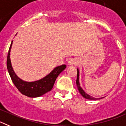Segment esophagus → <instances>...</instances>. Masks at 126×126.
Listing matches in <instances>:
<instances>
[{
    "label": "esophagus",
    "instance_id": "34e87169",
    "mask_svg": "<svg viewBox=\"0 0 126 126\" xmlns=\"http://www.w3.org/2000/svg\"><path fill=\"white\" fill-rule=\"evenodd\" d=\"M77 63H78L77 60L75 59V58H72V59H71L68 62V65H70H70L71 66L76 65V64H77Z\"/></svg>",
    "mask_w": 126,
    "mask_h": 126
}]
</instances>
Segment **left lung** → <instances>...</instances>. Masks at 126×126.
<instances>
[{
	"mask_svg": "<svg viewBox=\"0 0 126 126\" xmlns=\"http://www.w3.org/2000/svg\"><path fill=\"white\" fill-rule=\"evenodd\" d=\"M77 79H76V86L78 87V89L79 90V93L81 94V96H83V97H84L85 99H90V100H96V99H97L98 98H95V97H93V96H90L88 94H87L84 90L82 89V88L81 87L80 84H79V69L77 68ZM103 98V97H101V99ZM100 99V98H99Z\"/></svg>",
	"mask_w": 126,
	"mask_h": 126,
	"instance_id": "left-lung-1",
	"label": "left lung"
}]
</instances>
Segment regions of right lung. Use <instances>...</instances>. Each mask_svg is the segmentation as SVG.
<instances>
[{
    "instance_id": "right-lung-1",
    "label": "right lung",
    "mask_w": 126,
    "mask_h": 126,
    "mask_svg": "<svg viewBox=\"0 0 126 126\" xmlns=\"http://www.w3.org/2000/svg\"><path fill=\"white\" fill-rule=\"evenodd\" d=\"M12 43L13 41H12L7 55V67L12 81L18 91L22 94L30 97H40L47 92L51 91L58 75L66 68V64H62L59 66L55 67L48 75L39 80L32 82L22 80L15 74L12 66L10 56Z\"/></svg>"
}]
</instances>
